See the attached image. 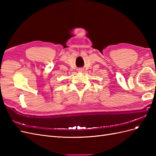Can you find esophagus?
<instances>
[{"instance_id":"esophagus-1","label":"esophagus","mask_w":156,"mask_h":156,"mask_svg":"<svg viewBox=\"0 0 156 156\" xmlns=\"http://www.w3.org/2000/svg\"><path fill=\"white\" fill-rule=\"evenodd\" d=\"M83 71H84V70H83V69H82V68H81V69H79V72H83Z\"/></svg>"}]
</instances>
